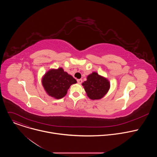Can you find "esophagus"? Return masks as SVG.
I'll return each instance as SVG.
<instances>
[{"instance_id":"1","label":"esophagus","mask_w":157,"mask_h":157,"mask_svg":"<svg viewBox=\"0 0 157 157\" xmlns=\"http://www.w3.org/2000/svg\"><path fill=\"white\" fill-rule=\"evenodd\" d=\"M77 81H78V84H81L82 82V79H78V80H77Z\"/></svg>"}]
</instances>
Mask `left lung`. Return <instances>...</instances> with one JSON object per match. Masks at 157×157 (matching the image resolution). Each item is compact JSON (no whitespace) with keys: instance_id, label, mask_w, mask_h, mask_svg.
<instances>
[{"instance_id":"left-lung-1","label":"left lung","mask_w":157,"mask_h":157,"mask_svg":"<svg viewBox=\"0 0 157 157\" xmlns=\"http://www.w3.org/2000/svg\"><path fill=\"white\" fill-rule=\"evenodd\" d=\"M87 96L91 100H99L104 97L110 87L108 79L93 72L87 76V80L82 83Z\"/></svg>"}]
</instances>
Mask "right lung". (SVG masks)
Listing matches in <instances>:
<instances>
[{
    "instance_id": "right-lung-1",
    "label": "right lung",
    "mask_w": 157,
    "mask_h": 157,
    "mask_svg": "<svg viewBox=\"0 0 157 157\" xmlns=\"http://www.w3.org/2000/svg\"><path fill=\"white\" fill-rule=\"evenodd\" d=\"M76 82V80L63 68H52L41 78V84L46 93L56 99L64 97L70 86Z\"/></svg>"
}]
</instances>
